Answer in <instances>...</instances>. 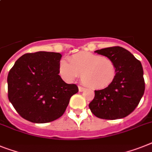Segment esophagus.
Here are the masks:
<instances>
[{"mask_svg":"<svg viewBox=\"0 0 152 152\" xmlns=\"http://www.w3.org/2000/svg\"><path fill=\"white\" fill-rule=\"evenodd\" d=\"M78 89L79 91H84L85 90V88L81 87V86H78Z\"/></svg>","mask_w":152,"mask_h":152,"instance_id":"esophagus-1","label":"esophagus"}]
</instances>
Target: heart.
<instances>
[{"mask_svg": "<svg viewBox=\"0 0 152 152\" xmlns=\"http://www.w3.org/2000/svg\"><path fill=\"white\" fill-rule=\"evenodd\" d=\"M59 65L60 73L68 81L81 76L87 87L102 89L113 81L116 73V64L112 59L90 52H79L72 55Z\"/></svg>", "mask_w": 152, "mask_h": 152, "instance_id": "heart-1", "label": "heart"}]
</instances>
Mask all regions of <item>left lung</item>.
<instances>
[{
  "label": "left lung",
  "mask_w": 152,
  "mask_h": 152,
  "mask_svg": "<svg viewBox=\"0 0 152 152\" xmlns=\"http://www.w3.org/2000/svg\"><path fill=\"white\" fill-rule=\"evenodd\" d=\"M96 53L112 59L116 73L108 87L95 91V97L88 105L91 112L105 120L126 117L136 109L145 92L141 63L120 46L98 50Z\"/></svg>",
  "instance_id": "8db88e82"
}]
</instances>
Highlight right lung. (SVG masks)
I'll list each match as a JSON object with an SVG mask.
<instances>
[{"instance_id": "add662e5", "label": "right lung", "mask_w": 152, "mask_h": 152, "mask_svg": "<svg viewBox=\"0 0 152 152\" xmlns=\"http://www.w3.org/2000/svg\"><path fill=\"white\" fill-rule=\"evenodd\" d=\"M59 53H28L18 58L7 75V96L17 113L36 124L60 118L78 91L59 75Z\"/></svg>"}]
</instances>
